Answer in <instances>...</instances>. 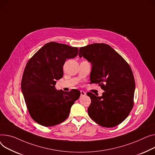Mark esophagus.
<instances>
[{"label":"esophagus","mask_w":155,"mask_h":155,"mask_svg":"<svg viewBox=\"0 0 155 155\" xmlns=\"http://www.w3.org/2000/svg\"><path fill=\"white\" fill-rule=\"evenodd\" d=\"M86 95V93L84 91H80V97H84Z\"/></svg>","instance_id":"1"}]
</instances>
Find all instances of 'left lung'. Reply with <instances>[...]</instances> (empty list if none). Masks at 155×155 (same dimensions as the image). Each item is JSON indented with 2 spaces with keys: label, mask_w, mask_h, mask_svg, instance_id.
<instances>
[{
  "label": "left lung",
  "mask_w": 155,
  "mask_h": 155,
  "mask_svg": "<svg viewBox=\"0 0 155 155\" xmlns=\"http://www.w3.org/2000/svg\"><path fill=\"white\" fill-rule=\"evenodd\" d=\"M78 55L92 65L91 84H99L105 91L101 97L87 93L91 98L88 115L101 127L117 126L127 118L133 106L135 83L130 67L114 49L105 44L81 47Z\"/></svg>",
  "instance_id": "left-lung-1"
}]
</instances>
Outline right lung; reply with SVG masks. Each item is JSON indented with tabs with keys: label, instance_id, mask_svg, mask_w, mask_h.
Listing matches in <instances>:
<instances>
[{
	"label": "right lung",
	"instance_id": "add662e5",
	"mask_svg": "<svg viewBox=\"0 0 155 155\" xmlns=\"http://www.w3.org/2000/svg\"><path fill=\"white\" fill-rule=\"evenodd\" d=\"M78 48L51 42L39 49L27 62L21 82L25 104L32 118L44 127L64 121L80 92L57 90V80L63 77L67 59L77 56Z\"/></svg>",
	"mask_w": 155,
	"mask_h": 155
}]
</instances>
